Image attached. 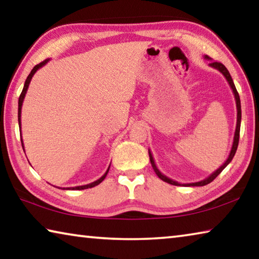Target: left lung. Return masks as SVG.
I'll use <instances>...</instances> for the list:
<instances>
[{"mask_svg": "<svg viewBox=\"0 0 259 259\" xmlns=\"http://www.w3.org/2000/svg\"><path fill=\"white\" fill-rule=\"evenodd\" d=\"M204 59L207 60H211L209 58L208 56H204ZM209 66L212 67L214 69H217V71L221 72L223 75L225 76V78L227 80V82H229V84L231 87L232 91H233V95H234V98H235V104H236V112H238V114H236V128H235V133H234V139H233V145H232V148H231V152H230V155L229 157H227L226 161L223 163L219 168L216 170V171H213L210 176H208L207 178L202 179V181L200 182H196V183H190V184H181L178 183L176 181H174V179H170L169 177L164 176L163 174H162L159 169H157V166L155 164V161L154 159H153V155L151 151L148 150V154H150V160H151V164L153 166V169H154L155 174L157 175V177H159L160 179H162V181L168 183V184H171V185H176V186H204L207 185V184L211 183L214 178H216L219 174H221L223 170H224L227 164L230 163V162L232 161V159H233L234 155H235V152L236 150H238V145H239V137H240V125H241V102H240V96L238 94V91H236V88L234 85V82L233 80H232L231 77V74L229 73V71H227V68L224 66V65L221 64V63H217V61H211V63H209Z\"/></svg>", "mask_w": 259, "mask_h": 259, "instance_id": "1", "label": "left lung"}]
</instances>
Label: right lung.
Segmentation results:
<instances>
[{
    "label": "right lung",
    "mask_w": 259,
    "mask_h": 259,
    "mask_svg": "<svg viewBox=\"0 0 259 259\" xmlns=\"http://www.w3.org/2000/svg\"><path fill=\"white\" fill-rule=\"evenodd\" d=\"M49 60H50V59L48 58V59H46V60H43L42 63L37 64L36 66H34V68L32 69V71H30L29 75L27 76V78H26V81H25V84H24V89H23V91H21V94H20V96H19V100H18V123H19V130H20V131H21V106H23V103H24L25 96H26V93H27V89H28V87H29L30 80H32V77L34 76V74L36 73L37 69H40L41 67L45 66V65H46V64H47L48 61H49ZM20 139H21V145H23V148H24L23 138L20 137ZM108 170H109V166H108L107 171L105 172V174L103 175V176L100 177L99 179H97V181H96V182H93V183H90V184H87V185H82V186H75V187H67V188H63V190H85V188H91V187H94V186L98 185V184H100V183H102V182L104 181L105 177L107 176V172H108Z\"/></svg>",
    "instance_id": "1"
}]
</instances>
